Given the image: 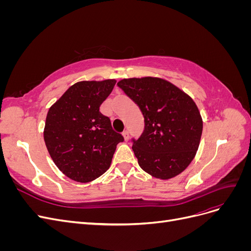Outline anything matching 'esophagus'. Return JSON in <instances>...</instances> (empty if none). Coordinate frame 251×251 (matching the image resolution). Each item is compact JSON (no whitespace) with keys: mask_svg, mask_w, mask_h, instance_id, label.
Wrapping results in <instances>:
<instances>
[{"mask_svg":"<svg viewBox=\"0 0 251 251\" xmlns=\"http://www.w3.org/2000/svg\"><path fill=\"white\" fill-rule=\"evenodd\" d=\"M123 136H124L125 140H126V141H127V140H128V131H126H126H124V132H123Z\"/></svg>","mask_w":251,"mask_h":251,"instance_id":"obj_1","label":"esophagus"}]
</instances>
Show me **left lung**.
<instances>
[{"label": "left lung", "instance_id": "8db88e82", "mask_svg": "<svg viewBox=\"0 0 251 251\" xmlns=\"http://www.w3.org/2000/svg\"><path fill=\"white\" fill-rule=\"evenodd\" d=\"M117 86L144 117V131L132 147L140 168L161 180L178 176L193 161L201 140L203 121L193 98L153 76L124 78Z\"/></svg>", "mask_w": 251, "mask_h": 251}]
</instances>
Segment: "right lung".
<instances>
[{"label": "right lung", "mask_w": 251, "mask_h": 251, "mask_svg": "<svg viewBox=\"0 0 251 251\" xmlns=\"http://www.w3.org/2000/svg\"><path fill=\"white\" fill-rule=\"evenodd\" d=\"M115 79L74 83L53 103L46 117L44 140L53 162L68 178L80 183L107 172L121 134L100 112Z\"/></svg>", "instance_id": "add662e5"}]
</instances>
